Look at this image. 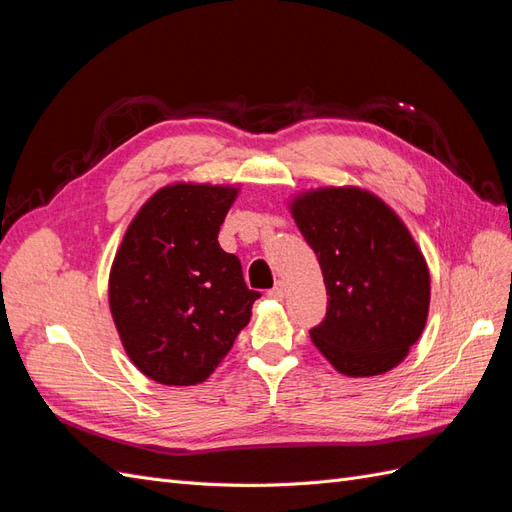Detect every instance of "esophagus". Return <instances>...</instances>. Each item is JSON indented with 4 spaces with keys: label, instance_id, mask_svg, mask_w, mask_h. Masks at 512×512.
<instances>
[{
    "label": "esophagus",
    "instance_id": "34e87169",
    "mask_svg": "<svg viewBox=\"0 0 512 512\" xmlns=\"http://www.w3.org/2000/svg\"><path fill=\"white\" fill-rule=\"evenodd\" d=\"M267 297H269V299L282 301V299L286 297V286H284V282H277V284L267 292Z\"/></svg>",
    "mask_w": 512,
    "mask_h": 512
}]
</instances>
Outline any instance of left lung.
<instances>
[{"label":"left lung","mask_w":512,"mask_h":512,"mask_svg":"<svg viewBox=\"0 0 512 512\" xmlns=\"http://www.w3.org/2000/svg\"><path fill=\"white\" fill-rule=\"evenodd\" d=\"M327 286V316L309 331L339 374L380 376L421 337L429 269L397 213L361 188H320L290 205Z\"/></svg>","instance_id":"8db88e82"}]
</instances>
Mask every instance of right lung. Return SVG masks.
Wrapping results in <instances>:
<instances>
[{
	"label": "right lung",
	"instance_id": "right-lung-1",
	"mask_svg": "<svg viewBox=\"0 0 512 512\" xmlns=\"http://www.w3.org/2000/svg\"><path fill=\"white\" fill-rule=\"evenodd\" d=\"M237 194L235 185H166L123 235L108 305L130 361L160 384L205 382L250 322L260 292L218 243Z\"/></svg>",
	"mask_w": 512,
	"mask_h": 512
}]
</instances>
